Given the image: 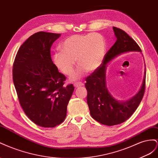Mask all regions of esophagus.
Instances as JSON below:
<instances>
[{
    "mask_svg": "<svg viewBox=\"0 0 158 158\" xmlns=\"http://www.w3.org/2000/svg\"><path fill=\"white\" fill-rule=\"evenodd\" d=\"M84 84L81 82H78V83H74V86L75 87V88H78L79 87H81V86H83Z\"/></svg>",
    "mask_w": 158,
    "mask_h": 158,
    "instance_id": "34e87169",
    "label": "esophagus"
}]
</instances>
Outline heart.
<instances>
[{"instance_id":"b5f03b06","label":"heart","mask_w":158,"mask_h":158,"mask_svg":"<svg viewBox=\"0 0 158 158\" xmlns=\"http://www.w3.org/2000/svg\"><path fill=\"white\" fill-rule=\"evenodd\" d=\"M60 48L52 56L53 64L58 69L70 75L76 61L80 65L71 76L72 81L81 78L86 70L91 72L98 68L106 53L105 38L98 33L72 35L61 43Z\"/></svg>"}]
</instances>
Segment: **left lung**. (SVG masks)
<instances>
[{
	"label": "left lung",
	"instance_id": "left-lung-1",
	"mask_svg": "<svg viewBox=\"0 0 158 158\" xmlns=\"http://www.w3.org/2000/svg\"><path fill=\"white\" fill-rule=\"evenodd\" d=\"M116 41L105 56L102 64L86 79L87 104L92 118L104 125L123 123L131 116L143 98L146 85V67L142 87L137 94L128 100H117L106 87V69L108 63L121 54L130 52L142 53L134 40L124 31L112 27Z\"/></svg>",
	"mask_w": 158,
	"mask_h": 158
}]
</instances>
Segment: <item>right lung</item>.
<instances>
[{"mask_svg":"<svg viewBox=\"0 0 158 158\" xmlns=\"http://www.w3.org/2000/svg\"><path fill=\"white\" fill-rule=\"evenodd\" d=\"M60 34L38 31L19 48L12 68L13 82L20 104L40 127L53 128L64 122L74 91L64 86L65 76L53 64L50 49Z\"/></svg>","mask_w":158,"mask_h":158,"instance_id":"right-lung-1","label":"right lung"}]
</instances>
